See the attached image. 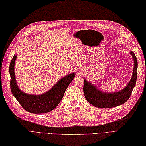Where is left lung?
Returning <instances> with one entry per match:
<instances>
[{"label": "left lung", "instance_id": "obj_1", "mask_svg": "<svg viewBox=\"0 0 146 146\" xmlns=\"http://www.w3.org/2000/svg\"><path fill=\"white\" fill-rule=\"evenodd\" d=\"M129 52L134 60L133 76L128 84L122 90L112 93L102 92L84 79V94L86 100L91 105L98 108H109L122 105L129 98L136 83L137 68V61L136 56L133 51Z\"/></svg>", "mask_w": 146, "mask_h": 146}]
</instances>
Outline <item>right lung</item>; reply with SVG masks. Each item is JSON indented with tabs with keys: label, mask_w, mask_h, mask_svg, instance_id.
Instances as JSON below:
<instances>
[{
	"label": "right lung",
	"mask_w": 146,
	"mask_h": 146,
	"mask_svg": "<svg viewBox=\"0 0 146 146\" xmlns=\"http://www.w3.org/2000/svg\"><path fill=\"white\" fill-rule=\"evenodd\" d=\"M17 55H14L10 64V88L13 95L26 111L41 114L52 111L61 101L67 87L75 77L74 72L70 73L60 79L49 91L41 95H30L20 90L16 82L14 66Z\"/></svg>",
	"instance_id": "add662e5"
}]
</instances>
